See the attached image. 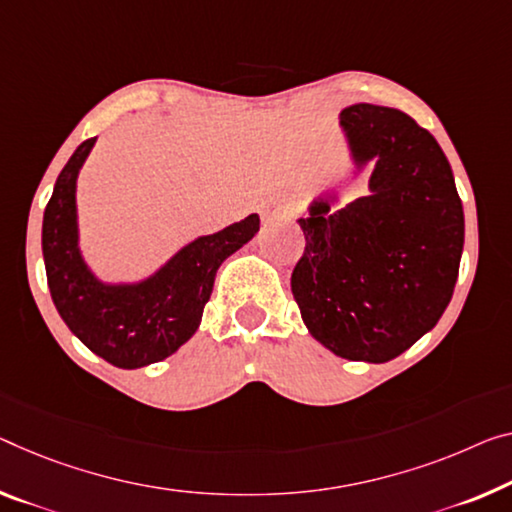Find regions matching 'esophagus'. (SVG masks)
Masks as SVG:
<instances>
[{
  "instance_id": "1",
  "label": "esophagus",
  "mask_w": 512,
  "mask_h": 512,
  "mask_svg": "<svg viewBox=\"0 0 512 512\" xmlns=\"http://www.w3.org/2000/svg\"><path fill=\"white\" fill-rule=\"evenodd\" d=\"M295 215V203L279 201V203H267L261 210L263 222H272V219H290Z\"/></svg>"
}]
</instances>
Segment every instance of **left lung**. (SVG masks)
<instances>
[{
    "label": "left lung",
    "mask_w": 512,
    "mask_h": 512,
    "mask_svg": "<svg viewBox=\"0 0 512 512\" xmlns=\"http://www.w3.org/2000/svg\"><path fill=\"white\" fill-rule=\"evenodd\" d=\"M341 125L371 194L300 219L290 288L311 336L350 361L384 364L430 332L458 281L465 215L435 137L400 109L350 105Z\"/></svg>",
    "instance_id": "left-lung-1"
}]
</instances>
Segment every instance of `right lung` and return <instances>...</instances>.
I'll use <instances>...</instances> for the list:
<instances>
[{"label":"right lung","instance_id":"add662e5","mask_svg":"<svg viewBox=\"0 0 512 512\" xmlns=\"http://www.w3.org/2000/svg\"><path fill=\"white\" fill-rule=\"evenodd\" d=\"M96 137L70 155L43 215V258L52 302L70 332L119 368H141L190 341L210 300L215 274L226 258L254 238L258 215L203 235L180 249L151 279L137 286H105L77 249L75 183Z\"/></svg>","mask_w":512,"mask_h":512}]
</instances>
